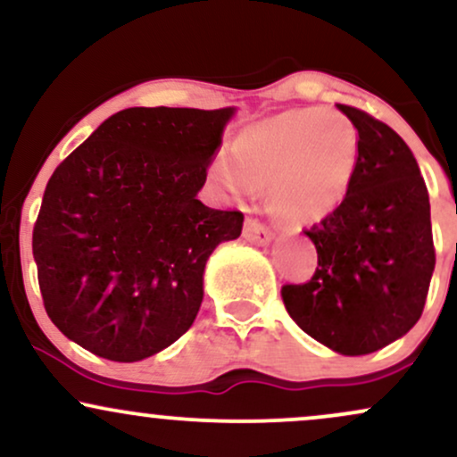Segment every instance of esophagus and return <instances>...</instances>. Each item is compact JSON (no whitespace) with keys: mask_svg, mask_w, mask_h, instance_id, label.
I'll return each instance as SVG.
<instances>
[{"mask_svg":"<svg viewBox=\"0 0 457 457\" xmlns=\"http://www.w3.org/2000/svg\"><path fill=\"white\" fill-rule=\"evenodd\" d=\"M243 236L249 243L253 245H269L272 240V232L269 225H264L258 219H246L245 221V229H243Z\"/></svg>","mask_w":457,"mask_h":457,"instance_id":"esophagus-1","label":"esophagus"}]
</instances>
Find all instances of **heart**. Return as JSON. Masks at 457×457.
Listing matches in <instances>:
<instances>
[{"label":"heart","mask_w":457,"mask_h":457,"mask_svg":"<svg viewBox=\"0 0 457 457\" xmlns=\"http://www.w3.org/2000/svg\"><path fill=\"white\" fill-rule=\"evenodd\" d=\"M354 124L335 109H292L245 130L234 159L219 154L211 174L234 197L269 187L270 211L287 223H316L348 197L359 171Z\"/></svg>","instance_id":"heart-1"}]
</instances>
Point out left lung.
Masks as SVG:
<instances>
[{
    "label": "left lung",
    "instance_id": "8db88e82",
    "mask_svg": "<svg viewBox=\"0 0 457 457\" xmlns=\"http://www.w3.org/2000/svg\"><path fill=\"white\" fill-rule=\"evenodd\" d=\"M337 107L359 133V171L342 206L305 229L318 251L313 277L283 286L281 298L309 337L359 356L417 324L436 253L428 187L406 141L361 109Z\"/></svg>",
    "mask_w": 457,
    "mask_h": 457
}]
</instances>
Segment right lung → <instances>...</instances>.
Returning <instances> with one entry per match:
<instances>
[{"label":"right lung","instance_id":"right-lung-1","mask_svg":"<svg viewBox=\"0 0 457 457\" xmlns=\"http://www.w3.org/2000/svg\"><path fill=\"white\" fill-rule=\"evenodd\" d=\"M234 107H130L57 165L31 236L46 316L120 363L191 328L204 269L238 238L243 212L197 199Z\"/></svg>","mask_w":457,"mask_h":457}]
</instances>
